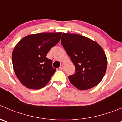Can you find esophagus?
Here are the masks:
<instances>
[{
    "instance_id": "obj_1",
    "label": "esophagus",
    "mask_w": 122,
    "mask_h": 122,
    "mask_svg": "<svg viewBox=\"0 0 122 122\" xmlns=\"http://www.w3.org/2000/svg\"><path fill=\"white\" fill-rule=\"evenodd\" d=\"M64 68V65L61 64V66H60V70H63Z\"/></svg>"
}]
</instances>
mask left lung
I'll list each match as a JSON object with an SVG mask.
<instances>
[{
    "mask_svg": "<svg viewBox=\"0 0 122 122\" xmlns=\"http://www.w3.org/2000/svg\"><path fill=\"white\" fill-rule=\"evenodd\" d=\"M61 44L75 66V73L68 76L71 83L79 90L96 86L104 76L107 60L97 42L77 34L64 33Z\"/></svg>",
    "mask_w": 122,
    "mask_h": 122,
    "instance_id": "8db88e82",
    "label": "left lung"
}]
</instances>
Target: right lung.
Wrapping results in <instances>:
<instances>
[{
	"label": "right lung",
	"instance_id": "add662e5",
	"mask_svg": "<svg viewBox=\"0 0 122 122\" xmlns=\"http://www.w3.org/2000/svg\"><path fill=\"white\" fill-rule=\"evenodd\" d=\"M62 33H42L25 36L15 46L12 60L15 74L24 86L39 89L56 71L46 55L60 41Z\"/></svg>",
	"mask_w": 122,
	"mask_h": 122
}]
</instances>
